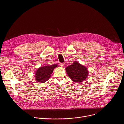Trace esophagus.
Returning <instances> with one entry per match:
<instances>
[{
	"instance_id": "1",
	"label": "esophagus",
	"mask_w": 124,
	"mask_h": 124,
	"mask_svg": "<svg viewBox=\"0 0 124 124\" xmlns=\"http://www.w3.org/2000/svg\"><path fill=\"white\" fill-rule=\"evenodd\" d=\"M59 65H60V67H64V63H60Z\"/></svg>"
}]
</instances>
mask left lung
I'll return each instance as SVG.
<instances>
[{
	"mask_svg": "<svg viewBox=\"0 0 124 124\" xmlns=\"http://www.w3.org/2000/svg\"><path fill=\"white\" fill-rule=\"evenodd\" d=\"M65 70L72 81L77 83L85 80L89 74L86 67L78 61H74L72 65L67 67Z\"/></svg>",
	"mask_w": 124,
	"mask_h": 124,
	"instance_id": "obj_1",
	"label": "left lung"
}]
</instances>
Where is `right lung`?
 I'll return each mask as SVG.
<instances>
[{"instance_id": "right-lung-1", "label": "right lung", "mask_w": 124, "mask_h": 124, "mask_svg": "<svg viewBox=\"0 0 124 124\" xmlns=\"http://www.w3.org/2000/svg\"><path fill=\"white\" fill-rule=\"evenodd\" d=\"M57 66V64H54L40 67L35 72V79L37 82L41 83L46 82L49 79L54 69Z\"/></svg>"}]
</instances>
